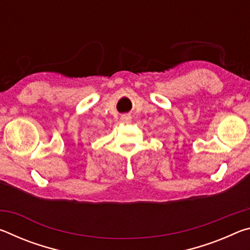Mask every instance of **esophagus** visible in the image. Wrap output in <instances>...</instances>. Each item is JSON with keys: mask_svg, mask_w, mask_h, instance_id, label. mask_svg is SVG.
Returning a JSON list of instances; mask_svg holds the SVG:
<instances>
[{"mask_svg": "<svg viewBox=\"0 0 250 250\" xmlns=\"http://www.w3.org/2000/svg\"><path fill=\"white\" fill-rule=\"evenodd\" d=\"M121 121L125 122V124H129V122L131 121V116L130 115H122Z\"/></svg>", "mask_w": 250, "mask_h": 250, "instance_id": "1", "label": "esophagus"}]
</instances>
